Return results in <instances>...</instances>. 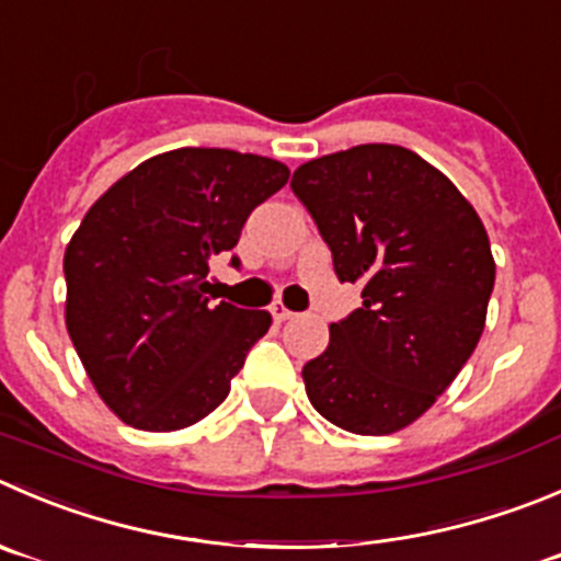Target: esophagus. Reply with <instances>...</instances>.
Here are the masks:
<instances>
[{
  "label": "esophagus",
  "mask_w": 561,
  "mask_h": 561,
  "mask_svg": "<svg viewBox=\"0 0 561 561\" xmlns=\"http://www.w3.org/2000/svg\"><path fill=\"white\" fill-rule=\"evenodd\" d=\"M270 311H272V317H275V322H286V319L295 317V313H291L284 302H272Z\"/></svg>",
  "instance_id": "esophagus-1"
}]
</instances>
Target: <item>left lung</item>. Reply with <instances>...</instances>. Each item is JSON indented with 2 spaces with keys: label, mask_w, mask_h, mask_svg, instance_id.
<instances>
[{
  "label": "left lung",
  "mask_w": 561,
  "mask_h": 561,
  "mask_svg": "<svg viewBox=\"0 0 561 561\" xmlns=\"http://www.w3.org/2000/svg\"><path fill=\"white\" fill-rule=\"evenodd\" d=\"M341 284L364 306L330 324L302 366L317 413L355 435L413 424L451 386L488 317L495 261L482 220L419 153L369 142L300 164L291 175Z\"/></svg>",
  "instance_id": "obj_1"
}]
</instances>
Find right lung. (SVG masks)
Listing matches in <instances>:
<instances>
[{"instance_id": "add662e5", "label": "right lung", "mask_w": 561, "mask_h": 561, "mask_svg": "<svg viewBox=\"0 0 561 561\" xmlns=\"http://www.w3.org/2000/svg\"><path fill=\"white\" fill-rule=\"evenodd\" d=\"M289 181L277 159L175 148L137 164L90 206L66 248V324L106 408L173 432L231 391L266 311L209 300V261ZM231 266H239L231 255Z\"/></svg>"}]
</instances>
